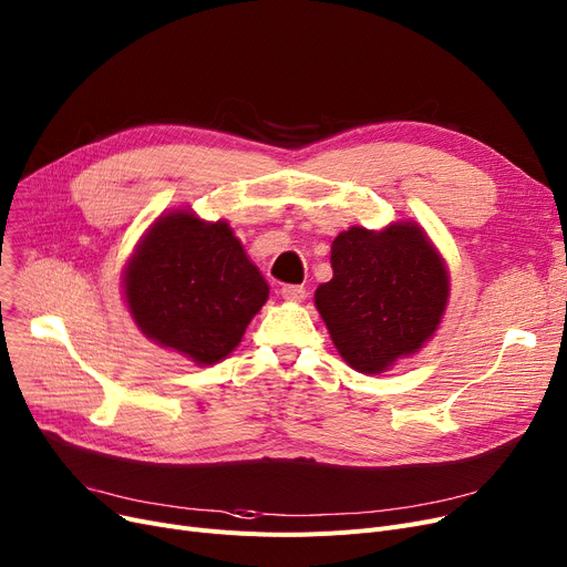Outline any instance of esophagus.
Returning <instances> with one entry per match:
<instances>
[{"label":"esophagus","mask_w":567,"mask_h":567,"mask_svg":"<svg viewBox=\"0 0 567 567\" xmlns=\"http://www.w3.org/2000/svg\"><path fill=\"white\" fill-rule=\"evenodd\" d=\"M281 298L288 302H302L307 298V290H305V286H284Z\"/></svg>","instance_id":"esophagus-1"}]
</instances>
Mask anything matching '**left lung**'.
<instances>
[{"mask_svg":"<svg viewBox=\"0 0 567 567\" xmlns=\"http://www.w3.org/2000/svg\"><path fill=\"white\" fill-rule=\"evenodd\" d=\"M332 279L313 302L339 355L383 373L434 337L450 298L445 260L413 221L383 230L353 226L332 241Z\"/></svg>","mask_w":567,"mask_h":567,"instance_id":"8db88e82","label":"left lung"}]
</instances>
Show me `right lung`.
<instances>
[{
	"mask_svg": "<svg viewBox=\"0 0 567 567\" xmlns=\"http://www.w3.org/2000/svg\"><path fill=\"white\" fill-rule=\"evenodd\" d=\"M269 286L226 221L158 217L124 267V300L141 332L200 367L230 355Z\"/></svg>",
	"mask_w": 567,
	"mask_h": 567,
	"instance_id": "right-lung-1",
	"label": "right lung"
}]
</instances>
